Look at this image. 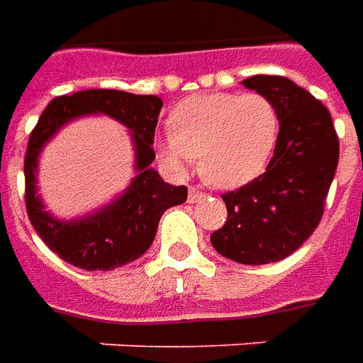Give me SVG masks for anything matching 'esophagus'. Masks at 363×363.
Instances as JSON below:
<instances>
[{
    "label": "esophagus",
    "instance_id": "esophagus-1",
    "mask_svg": "<svg viewBox=\"0 0 363 363\" xmlns=\"http://www.w3.org/2000/svg\"><path fill=\"white\" fill-rule=\"evenodd\" d=\"M204 196H206L204 192H202L200 189H196V186H190L189 189V202H192V204L198 202V200H202Z\"/></svg>",
    "mask_w": 363,
    "mask_h": 363
}]
</instances>
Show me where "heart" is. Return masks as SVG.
<instances>
[{"instance_id":"1","label":"heart","mask_w":363,"mask_h":363,"mask_svg":"<svg viewBox=\"0 0 363 363\" xmlns=\"http://www.w3.org/2000/svg\"><path fill=\"white\" fill-rule=\"evenodd\" d=\"M280 135V114L259 93H206L184 99L169 116L159 150L167 163L198 169L218 189H239L264 173Z\"/></svg>"}]
</instances>
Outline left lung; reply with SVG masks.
<instances>
[{"instance_id": "1", "label": "left lung", "mask_w": 363, "mask_h": 363, "mask_svg": "<svg viewBox=\"0 0 363 363\" xmlns=\"http://www.w3.org/2000/svg\"><path fill=\"white\" fill-rule=\"evenodd\" d=\"M247 89L270 99L280 135L267 171L223 194L228 221L210 241L225 259L268 264L286 259L319 225L338 165V135L327 106L281 75H255Z\"/></svg>"}]
</instances>
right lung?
I'll return each instance as SVG.
<instances>
[{
	"mask_svg": "<svg viewBox=\"0 0 363 363\" xmlns=\"http://www.w3.org/2000/svg\"><path fill=\"white\" fill-rule=\"evenodd\" d=\"M163 101L116 89L77 91L56 96L30 132L25 155V202L28 220L44 243L83 270H112L140 259L155 239L165 210L186 202V186H173L151 169L153 135ZM87 113H106L130 130L136 151V177L130 186L93 214L58 220L42 204L35 190L40 151L62 125Z\"/></svg>",
	"mask_w": 363,
	"mask_h": 363,
	"instance_id": "1",
	"label": "right lung"
}]
</instances>
